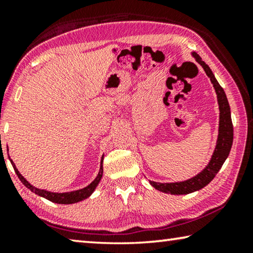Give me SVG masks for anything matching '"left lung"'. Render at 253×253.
Returning <instances> with one entry per match:
<instances>
[{
  "label": "left lung",
  "mask_w": 253,
  "mask_h": 253,
  "mask_svg": "<svg viewBox=\"0 0 253 253\" xmlns=\"http://www.w3.org/2000/svg\"><path fill=\"white\" fill-rule=\"evenodd\" d=\"M194 57L196 58L203 69L205 70L208 78L211 79V82L213 83L215 87L216 94H217L218 106H219V134L217 138V145L214 151V154L211 156V160L208 166L204 169L198 175L191 178L187 181L182 182H173V183H161V182H154L150 181V183L153 186L155 189H158L166 194L171 195H184L190 194L196 190L202 189L210 183L214 177L217 174L220 168H222L223 163L225 162L226 158L230 154L232 143H233V124H232L231 119V110L230 105H228L227 98L225 92H224L223 87L219 85L217 80L215 79L213 72L208 67L207 64L202 61L200 56L196 53H192Z\"/></svg>",
  "instance_id": "obj_1"
}]
</instances>
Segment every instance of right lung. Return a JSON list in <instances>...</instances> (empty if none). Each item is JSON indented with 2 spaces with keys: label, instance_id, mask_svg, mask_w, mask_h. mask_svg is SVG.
<instances>
[{
  "label": "right lung",
  "instance_id": "1",
  "mask_svg": "<svg viewBox=\"0 0 253 253\" xmlns=\"http://www.w3.org/2000/svg\"><path fill=\"white\" fill-rule=\"evenodd\" d=\"M10 159V156H9ZM10 161L12 163V166H13V169L15 171V173H17L18 178L20 179V181H21L25 186L28 188V189H30L33 192H35L36 195L38 196H42V197L46 198L48 200H50V202L53 203H57V204H74V203H78V202H81V200L85 199L89 197V196L93 192V190L95 189V187L98 186V183L100 180L102 178V173H103V167H102V162H103V155H102V159H101V167H100V171H99V174L98 177L94 179L93 182H91L89 186L83 188V189H80V190H75V191H72V192H63V194H58V192H50V191H46V190H40L38 188H36L34 186H31V184L27 181V180L22 177L21 174H20V172L18 171L17 168H15L14 163L12 160L10 159Z\"/></svg>",
  "mask_w": 253,
  "mask_h": 253
}]
</instances>
